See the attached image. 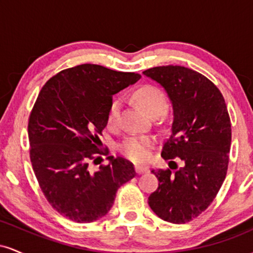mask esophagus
<instances>
[{"mask_svg": "<svg viewBox=\"0 0 253 253\" xmlns=\"http://www.w3.org/2000/svg\"><path fill=\"white\" fill-rule=\"evenodd\" d=\"M149 171V168L147 167H143V165H135V172L136 173H144V172H147Z\"/></svg>", "mask_w": 253, "mask_h": 253, "instance_id": "esophagus-1", "label": "esophagus"}]
</instances>
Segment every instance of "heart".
Segmentation results:
<instances>
[{
  "label": "heart",
  "instance_id": "obj_1",
  "mask_svg": "<svg viewBox=\"0 0 253 253\" xmlns=\"http://www.w3.org/2000/svg\"><path fill=\"white\" fill-rule=\"evenodd\" d=\"M136 103L143 108L151 117L159 115L164 112L167 107V96L161 89L153 85H145L138 89L134 94ZM121 101L119 98H114L110 103L108 109V124L114 126L118 124L120 117ZM153 140L150 136L133 135L125 139L120 145V151L130 161L141 163L145 162L149 157V150L152 146Z\"/></svg>",
  "mask_w": 253,
  "mask_h": 253
}]
</instances>
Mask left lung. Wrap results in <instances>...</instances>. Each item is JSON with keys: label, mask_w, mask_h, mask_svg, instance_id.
Returning <instances> with one entry per match:
<instances>
[{"label": "left lung", "mask_w": 253, "mask_h": 253, "mask_svg": "<svg viewBox=\"0 0 253 253\" xmlns=\"http://www.w3.org/2000/svg\"><path fill=\"white\" fill-rule=\"evenodd\" d=\"M143 74L163 86L172 104L171 134L162 157L169 167L175 158L182 162L181 168L172 161L173 168L151 171L159 184L149 206L164 221L189 222L213 202L227 172L232 138L227 107L215 84L191 69L157 66Z\"/></svg>", "instance_id": "obj_1"}]
</instances>
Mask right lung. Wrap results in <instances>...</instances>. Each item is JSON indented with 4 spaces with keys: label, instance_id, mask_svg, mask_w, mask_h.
<instances>
[{
    "label": "right lung",
    "instance_id": "add662e5",
    "mask_svg": "<svg viewBox=\"0 0 253 253\" xmlns=\"http://www.w3.org/2000/svg\"><path fill=\"white\" fill-rule=\"evenodd\" d=\"M140 77L82 64L58 72L38 95L28 120L32 167L48 203L72 221L106 215L119 188L135 176L121 157H107L109 163L97 170L89 162L97 164L100 155H108L98 149V134L108 123L113 95Z\"/></svg>",
    "mask_w": 253,
    "mask_h": 253
}]
</instances>
